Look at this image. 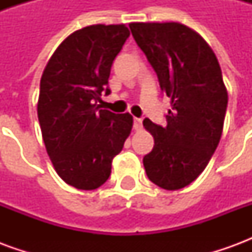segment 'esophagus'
<instances>
[{
  "mask_svg": "<svg viewBox=\"0 0 252 252\" xmlns=\"http://www.w3.org/2000/svg\"><path fill=\"white\" fill-rule=\"evenodd\" d=\"M133 128L136 129V131H140L143 128V120L142 119H137V117H135L133 119Z\"/></svg>",
  "mask_w": 252,
  "mask_h": 252,
  "instance_id": "obj_1",
  "label": "esophagus"
}]
</instances>
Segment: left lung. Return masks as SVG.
<instances>
[{
	"mask_svg": "<svg viewBox=\"0 0 252 252\" xmlns=\"http://www.w3.org/2000/svg\"><path fill=\"white\" fill-rule=\"evenodd\" d=\"M132 36L171 98L167 126L144 119L154 148L143 164L166 190L185 188L204 171L221 137L228 105L221 68L211 47L178 23H132Z\"/></svg>",
	"mask_w": 252,
	"mask_h": 252,
	"instance_id": "8db88e82",
	"label": "left lung"
}]
</instances>
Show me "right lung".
Returning <instances> with one entry per match:
<instances>
[{"label": "right lung", "mask_w": 252, "mask_h": 252, "mask_svg": "<svg viewBox=\"0 0 252 252\" xmlns=\"http://www.w3.org/2000/svg\"><path fill=\"white\" fill-rule=\"evenodd\" d=\"M129 30L126 25H90L62 41L40 81L37 117L48 157L58 175L81 190L106 182L112 160L131 133L132 116L99 109L110 93V67Z\"/></svg>", "instance_id": "obj_1"}]
</instances>
